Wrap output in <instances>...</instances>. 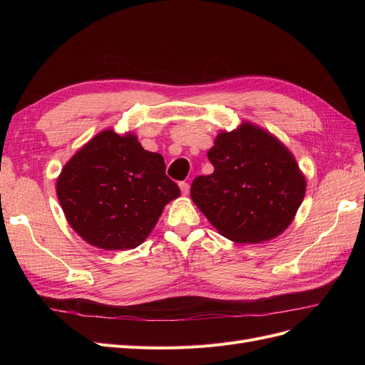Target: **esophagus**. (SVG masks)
Segmentation results:
<instances>
[{"label": "esophagus", "instance_id": "34e87169", "mask_svg": "<svg viewBox=\"0 0 365 365\" xmlns=\"http://www.w3.org/2000/svg\"><path fill=\"white\" fill-rule=\"evenodd\" d=\"M180 189H181L182 195H187V193H189V190H190V185H189V182L182 181V182H180Z\"/></svg>", "mask_w": 365, "mask_h": 365}]
</instances>
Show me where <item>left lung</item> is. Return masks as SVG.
<instances>
[{
	"label": "left lung",
	"instance_id": "1",
	"mask_svg": "<svg viewBox=\"0 0 365 365\" xmlns=\"http://www.w3.org/2000/svg\"><path fill=\"white\" fill-rule=\"evenodd\" d=\"M207 157L215 172L195 178L190 196L220 235L237 244H259L289 227L303 202L306 178L283 143L244 121L220 132Z\"/></svg>",
	"mask_w": 365,
	"mask_h": 365
}]
</instances>
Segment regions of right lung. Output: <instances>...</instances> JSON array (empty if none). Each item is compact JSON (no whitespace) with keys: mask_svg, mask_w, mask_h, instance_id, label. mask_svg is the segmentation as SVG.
<instances>
[{"mask_svg":"<svg viewBox=\"0 0 365 365\" xmlns=\"http://www.w3.org/2000/svg\"><path fill=\"white\" fill-rule=\"evenodd\" d=\"M63 215L88 244L106 251L141 245L164 205L180 196L160 153L134 134L102 130L63 165L56 182Z\"/></svg>","mask_w":365,"mask_h":365,"instance_id":"add662e5","label":"right lung"}]
</instances>
